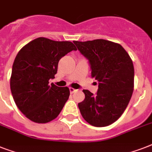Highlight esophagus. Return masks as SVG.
Masks as SVG:
<instances>
[{"mask_svg": "<svg viewBox=\"0 0 152 152\" xmlns=\"http://www.w3.org/2000/svg\"><path fill=\"white\" fill-rule=\"evenodd\" d=\"M76 91H77V90H76V89H74V88H69V91H70V93H71V94H73L74 92H76Z\"/></svg>", "mask_w": 152, "mask_h": 152, "instance_id": "esophagus-1", "label": "esophagus"}]
</instances>
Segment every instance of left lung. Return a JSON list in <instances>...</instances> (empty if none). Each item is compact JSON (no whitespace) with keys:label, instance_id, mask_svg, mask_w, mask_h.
Instances as JSON below:
<instances>
[{"label":"left lung","instance_id":"8db88e82","mask_svg":"<svg viewBox=\"0 0 152 152\" xmlns=\"http://www.w3.org/2000/svg\"><path fill=\"white\" fill-rule=\"evenodd\" d=\"M88 60L91 77L99 83L96 95L83 90L85 99L78 104L83 119L95 127H105L118 120L129 102L134 87V67L120 44L105 39L74 41Z\"/></svg>","mask_w":152,"mask_h":152}]
</instances>
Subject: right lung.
<instances>
[{
  "mask_svg": "<svg viewBox=\"0 0 152 152\" xmlns=\"http://www.w3.org/2000/svg\"><path fill=\"white\" fill-rule=\"evenodd\" d=\"M76 50L71 42L38 38L16 55L12 70L10 88L16 106L32 121L47 123L59 115L69 99V88H59L49 80L54 78L60 59Z\"/></svg>",
  "mask_w": 152,
  "mask_h": 152,
  "instance_id": "right-lung-1",
  "label": "right lung"
}]
</instances>
